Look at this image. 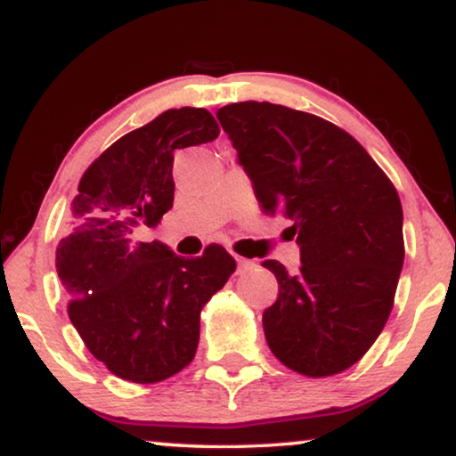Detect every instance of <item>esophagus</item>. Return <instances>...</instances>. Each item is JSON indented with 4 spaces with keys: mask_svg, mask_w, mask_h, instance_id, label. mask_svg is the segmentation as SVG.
I'll use <instances>...</instances> for the list:
<instances>
[{
    "mask_svg": "<svg viewBox=\"0 0 456 456\" xmlns=\"http://www.w3.org/2000/svg\"><path fill=\"white\" fill-rule=\"evenodd\" d=\"M235 262H237V272H246L251 268V262L241 256H235Z\"/></svg>",
    "mask_w": 456,
    "mask_h": 456,
    "instance_id": "obj_1",
    "label": "esophagus"
}]
</instances>
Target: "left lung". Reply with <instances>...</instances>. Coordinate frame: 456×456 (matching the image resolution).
<instances>
[{"mask_svg": "<svg viewBox=\"0 0 456 456\" xmlns=\"http://www.w3.org/2000/svg\"><path fill=\"white\" fill-rule=\"evenodd\" d=\"M264 213L282 215L301 248V268L276 260L264 311L266 342L282 364L330 377L358 362L393 309L403 268L397 190L360 142L331 122L270 102L216 112Z\"/></svg>", "mask_w": 456, "mask_h": 456, "instance_id": "left-lung-1", "label": "left lung"}]
</instances>
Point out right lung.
<instances>
[{
  "instance_id": "obj_1",
  "label": "right lung",
  "mask_w": 456,
  "mask_h": 456,
  "mask_svg": "<svg viewBox=\"0 0 456 456\" xmlns=\"http://www.w3.org/2000/svg\"><path fill=\"white\" fill-rule=\"evenodd\" d=\"M219 137L205 108H174L112 142L86 169L57 246L69 319L114 375L158 383L196 354L200 311L235 272L225 248L175 256L142 233L174 205V155Z\"/></svg>"
}]
</instances>
